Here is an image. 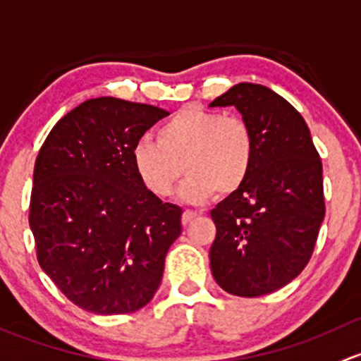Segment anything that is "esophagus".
<instances>
[{
    "label": "esophagus",
    "instance_id": "1",
    "mask_svg": "<svg viewBox=\"0 0 361 361\" xmlns=\"http://www.w3.org/2000/svg\"><path fill=\"white\" fill-rule=\"evenodd\" d=\"M196 217H198V214H196V212H192V210H184V214H182V224L188 226L189 222H191L192 219H196Z\"/></svg>",
    "mask_w": 361,
    "mask_h": 361
}]
</instances>
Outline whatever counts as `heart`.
<instances>
[{
    "label": "heart",
    "mask_w": 361,
    "mask_h": 361,
    "mask_svg": "<svg viewBox=\"0 0 361 361\" xmlns=\"http://www.w3.org/2000/svg\"><path fill=\"white\" fill-rule=\"evenodd\" d=\"M254 133L245 120L188 106L156 130V140H137L132 165L142 184L159 198L172 195L182 172L189 173L180 198L200 203L235 192L250 173Z\"/></svg>",
    "instance_id": "b5f03b06"
}]
</instances>
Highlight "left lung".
Returning <instances> with one entry per match:
<instances>
[{"mask_svg": "<svg viewBox=\"0 0 361 361\" xmlns=\"http://www.w3.org/2000/svg\"><path fill=\"white\" fill-rule=\"evenodd\" d=\"M235 106L254 133L247 180L210 212V267L219 287L259 297L310 262L325 217L322 159L304 118L271 88L238 83L208 107Z\"/></svg>", "mask_w": 361, "mask_h": 361, "instance_id": "obj_1", "label": "left lung"}]
</instances>
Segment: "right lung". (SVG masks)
Returning a JSON list of instances; mask_svg holds the SVG:
<instances>
[{
  "label": "right lung",
  "instance_id": "obj_1",
  "mask_svg": "<svg viewBox=\"0 0 361 361\" xmlns=\"http://www.w3.org/2000/svg\"><path fill=\"white\" fill-rule=\"evenodd\" d=\"M165 116L149 104L85 100L39 149L29 205L38 262L81 310L133 313L161 283L165 255L182 231V208L142 184L132 149Z\"/></svg>",
  "mask_w": 361,
  "mask_h": 361
}]
</instances>
